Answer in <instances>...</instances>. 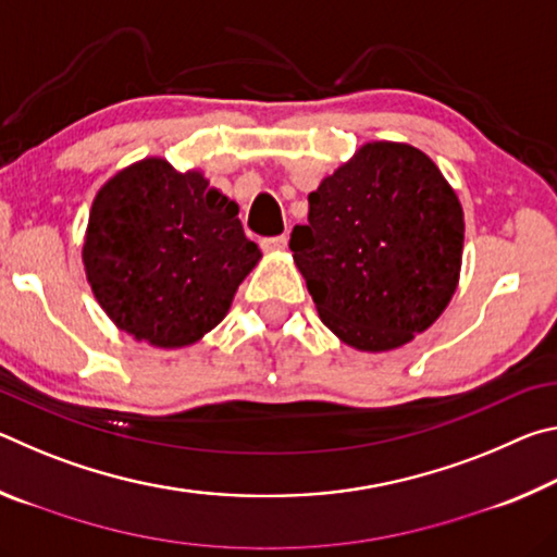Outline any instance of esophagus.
Here are the masks:
<instances>
[{
	"label": "esophagus",
	"instance_id": "obj_1",
	"mask_svg": "<svg viewBox=\"0 0 557 557\" xmlns=\"http://www.w3.org/2000/svg\"><path fill=\"white\" fill-rule=\"evenodd\" d=\"M285 248H287V235H277V238L262 240V250H268V252H280Z\"/></svg>",
	"mask_w": 557,
	"mask_h": 557
}]
</instances>
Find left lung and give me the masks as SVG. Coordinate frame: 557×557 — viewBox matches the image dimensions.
Segmentation results:
<instances>
[{
    "instance_id": "left-lung-1",
    "label": "left lung",
    "mask_w": 557,
    "mask_h": 557,
    "mask_svg": "<svg viewBox=\"0 0 557 557\" xmlns=\"http://www.w3.org/2000/svg\"><path fill=\"white\" fill-rule=\"evenodd\" d=\"M465 213L432 159L369 143L309 194L289 250L322 322L358 351L422 334L455 295Z\"/></svg>"
}]
</instances>
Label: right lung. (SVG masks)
Wrapping results in <instances>:
<instances>
[{"instance_id":"obj_1","label":"right lung","mask_w":557,"mask_h":557,"mask_svg":"<svg viewBox=\"0 0 557 557\" xmlns=\"http://www.w3.org/2000/svg\"><path fill=\"white\" fill-rule=\"evenodd\" d=\"M260 258L238 203L201 172H176L162 157L122 169L100 188L83 240L102 312L157 348L196 344L219 326Z\"/></svg>"}]
</instances>
